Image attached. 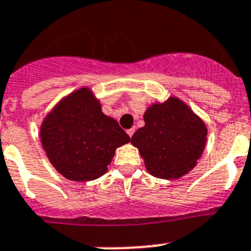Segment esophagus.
<instances>
[{
    "label": "esophagus",
    "instance_id": "obj_1",
    "mask_svg": "<svg viewBox=\"0 0 251 251\" xmlns=\"http://www.w3.org/2000/svg\"><path fill=\"white\" fill-rule=\"evenodd\" d=\"M134 132H135V127H131V129L127 130V134H129L130 138H131V136L134 135Z\"/></svg>",
    "mask_w": 251,
    "mask_h": 251
}]
</instances>
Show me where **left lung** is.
Wrapping results in <instances>:
<instances>
[{"instance_id": "obj_1", "label": "left lung", "mask_w": 251, "mask_h": 251, "mask_svg": "<svg viewBox=\"0 0 251 251\" xmlns=\"http://www.w3.org/2000/svg\"><path fill=\"white\" fill-rule=\"evenodd\" d=\"M145 125L131 138L151 176L180 178L193 170L207 142V126L176 97L151 104L144 113Z\"/></svg>"}]
</instances>
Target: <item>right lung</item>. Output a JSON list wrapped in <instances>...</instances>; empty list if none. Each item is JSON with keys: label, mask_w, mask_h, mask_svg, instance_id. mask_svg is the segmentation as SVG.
I'll list each match as a JSON object with an SVG mask.
<instances>
[{"label": "right lung", "mask_w": 251, "mask_h": 251, "mask_svg": "<svg viewBox=\"0 0 251 251\" xmlns=\"http://www.w3.org/2000/svg\"><path fill=\"white\" fill-rule=\"evenodd\" d=\"M41 140L50 162L64 177L92 181L106 174L115 151L129 143L130 136L102 112L89 88H80L46 116Z\"/></svg>", "instance_id": "add662e5"}]
</instances>
